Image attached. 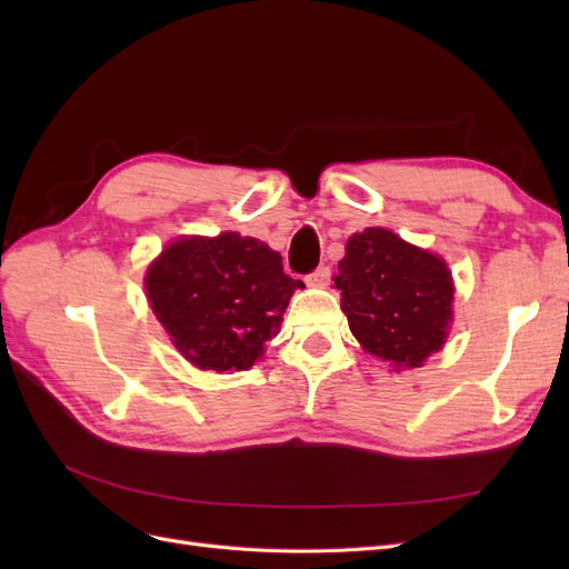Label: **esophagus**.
<instances>
[{"label":"esophagus","mask_w":569,"mask_h":569,"mask_svg":"<svg viewBox=\"0 0 569 569\" xmlns=\"http://www.w3.org/2000/svg\"><path fill=\"white\" fill-rule=\"evenodd\" d=\"M330 280H332V270L327 266H320L313 272L306 274V282L311 287H327V284H330Z\"/></svg>","instance_id":"1"}]
</instances>
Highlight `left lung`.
Masks as SVG:
<instances>
[{
  "label": "left lung",
  "mask_w": 569,
  "mask_h": 569,
  "mask_svg": "<svg viewBox=\"0 0 569 569\" xmlns=\"http://www.w3.org/2000/svg\"><path fill=\"white\" fill-rule=\"evenodd\" d=\"M335 274L341 311L363 349L393 368H418L451 322V272L439 256L389 230L353 234Z\"/></svg>",
  "instance_id": "left-lung-1"
}]
</instances>
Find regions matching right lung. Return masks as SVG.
Returning <instances> with one entry per match:
<instances>
[{
	"label": "right lung",
	"mask_w": 569,
	"mask_h": 569,
	"mask_svg": "<svg viewBox=\"0 0 569 569\" xmlns=\"http://www.w3.org/2000/svg\"><path fill=\"white\" fill-rule=\"evenodd\" d=\"M147 297L180 353L201 370H247L278 335L301 280L253 237L222 232L170 244L147 272Z\"/></svg>",
	"instance_id": "add662e5"
}]
</instances>
